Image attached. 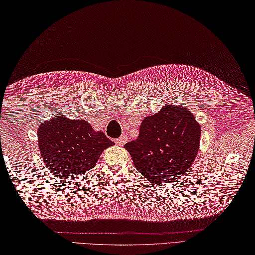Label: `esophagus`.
<instances>
[{
  "instance_id": "1",
  "label": "esophagus",
  "mask_w": 255,
  "mask_h": 255,
  "mask_svg": "<svg viewBox=\"0 0 255 255\" xmlns=\"http://www.w3.org/2000/svg\"><path fill=\"white\" fill-rule=\"evenodd\" d=\"M127 139H128V137L126 136V135H121V136L119 137L118 139H116L115 142H116V144H117V145H119V146H123L124 144H126Z\"/></svg>"
}]
</instances>
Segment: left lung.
Segmentation results:
<instances>
[{
    "label": "left lung",
    "instance_id": "left-lung-1",
    "mask_svg": "<svg viewBox=\"0 0 255 255\" xmlns=\"http://www.w3.org/2000/svg\"><path fill=\"white\" fill-rule=\"evenodd\" d=\"M201 127L186 108L167 105L146 117L138 137L126 144L135 168L150 183H170L189 170L199 152Z\"/></svg>",
    "mask_w": 255,
    "mask_h": 255
}]
</instances>
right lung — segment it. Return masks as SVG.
Masks as SVG:
<instances>
[{"mask_svg": "<svg viewBox=\"0 0 255 255\" xmlns=\"http://www.w3.org/2000/svg\"><path fill=\"white\" fill-rule=\"evenodd\" d=\"M38 145L44 165L61 179H77L93 169L111 139L85 120L56 116L38 128Z\"/></svg>", "mask_w": 255, "mask_h": 255, "instance_id": "obj_1", "label": "right lung"}]
</instances>
